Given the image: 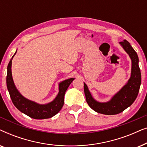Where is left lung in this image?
Returning a JSON list of instances; mask_svg holds the SVG:
<instances>
[{
    "instance_id": "8db88e82",
    "label": "left lung",
    "mask_w": 147,
    "mask_h": 147,
    "mask_svg": "<svg viewBox=\"0 0 147 147\" xmlns=\"http://www.w3.org/2000/svg\"><path fill=\"white\" fill-rule=\"evenodd\" d=\"M132 60L131 76L128 83L109 102L100 103L92 98L88 86L84 83L86 102L90 108L98 113L106 115H114L123 112L134 102L139 92L141 84V74L138 66V57L136 52L126 41L120 42Z\"/></svg>"
}]
</instances>
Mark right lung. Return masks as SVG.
I'll use <instances>...</instances> for the list:
<instances>
[{"label":"right lung","mask_w":147,"mask_h":147,"mask_svg":"<svg viewBox=\"0 0 147 147\" xmlns=\"http://www.w3.org/2000/svg\"><path fill=\"white\" fill-rule=\"evenodd\" d=\"M16 54H14L15 55ZM13 56V57H14ZM10 60L7 67V86L12 102L15 107L21 112L34 119H45L51 118L60 111L63 106L64 96L66 90L74 78H69L59 84V93L53 101L47 104H39L24 98L16 88L12 77V59Z\"/></svg>","instance_id":"1"}]
</instances>
